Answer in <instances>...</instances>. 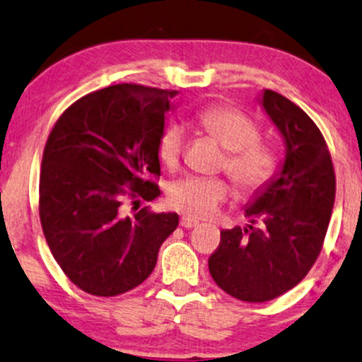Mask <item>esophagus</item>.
I'll list each match as a JSON object with an SVG mask.
<instances>
[{"instance_id":"esophagus-1","label":"esophagus","mask_w":362,"mask_h":362,"mask_svg":"<svg viewBox=\"0 0 362 362\" xmlns=\"http://www.w3.org/2000/svg\"><path fill=\"white\" fill-rule=\"evenodd\" d=\"M197 223H199V221H197V218L189 217V215H184V217H180V226L184 228H192V227H195Z\"/></svg>"}]
</instances>
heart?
<instances>
[{"label":"heart","instance_id":"heart-1","mask_svg":"<svg viewBox=\"0 0 362 362\" xmlns=\"http://www.w3.org/2000/svg\"><path fill=\"white\" fill-rule=\"evenodd\" d=\"M195 123L204 134L226 148L222 168L240 195L254 197L267 189L279 167L277 152L260 140L257 122L230 105H212L200 110ZM185 148L184 128L170 123L163 127L157 141V155L168 170L180 165ZM230 194V187L218 177H185L167 190L172 209L192 217H209Z\"/></svg>","mask_w":362,"mask_h":362}]
</instances>
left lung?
Returning a JSON list of instances; mask_svg holds the SVG:
<instances>
[{
    "label": "left lung",
    "mask_w": 362,
    "mask_h": 362,
    "mask_svg": "<svg viewBox=\"0 0 362 362\" xmlns=\"http://www.w3.org/2000/svg\"><path fill=\"white\" fill-rule=\"evenodd\" d=\"M262 107L286 141L282 170L245 210L250 226L221 232L210 276L228 296L267 303L308 276L324 245L336 173L317 125L289 98L265 90Z\"/></svg>",
    "instance_id": "left-lung-1"
}]
</instances>
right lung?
I'll return each instance as SVG.
<instances>
[{"label": "right lung", "instance_id": "right-lung-1", "mask_svg": "<svg viewBox=\"0 0 362 362\" xmlns=\"http://www.w3.org/2000/svg\"><path fill=\"white\" fill-rule=\"evenodd\" d=\"M175 90L112 85L71 103L41 160L40 221L65 276L86 294L120 296L152 274L178 215L123 204L160 195L157 141ZM139 209V207H136Z\"/></svg>", "mask_w": 362, "mask_h": 362}]
</instances>
